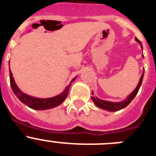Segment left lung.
<instances>
[{
    "instance_id": "8db88e82",
    "label": "left lung",
    "mask_w": 156,
    "mask_h": 156,
    "mask_svg": "<svg viewBox=\"0 0 156 156\" xmlns=\"http://www.w3.org/2000/svg\"><path fill=\"white\" fill-rule=\"evenodd\" d=\"M136 41H137V42L140 44V47H141V48L143 49L142 44H141V42H140L139 40H137V38H136ZM143 57H144V56H143ZM144 73H143L142 75H141V76H140V80H139V83H138V84H137V87L135 88L134 90H133V91L132 92V93L130 94H129L127 98H126V100L122 101H120V102H111V101H107L101 100V99L98 98L97 97H94H94H91L92 101H94V103L95 104V105H97L98 107H99V108H102V109L107 110V111L115 112V111H119V110L122 109V108H124L125 107H126V106H127L129 103L131 102V101L133 100V99L135 98V96L137 95V92H138L139 89H140V85H141V83H142L143 77H144ZM93 94H94V93L92 92V95Z\"/></svg>"
}]
</instances>
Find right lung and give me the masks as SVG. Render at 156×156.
Returning <instances> with one entry per match:
<instances>
[{"instance_id": "obj_1", "label": "right lung", "mask_w": 156, "mask_h": 156, "mask_svg": "<svg viewBox=\"0 0 156 156\" xmlns=\"http://www.w3.org/2000/svg\"><path fill=\"white\" fill-rule=\"evenodd\" d=\"M9 73H10V84L14 94L16 95V97L21 101L23 104H25L30 108H33V109L36 110L49 109V108H55L56 106L61 105L67 97L70 85H71V83L68 85L62 93L57 95L55 97L50 98H37L31 97L30 95L26 94L19 90V88L18 87L16 82L14 80V78L12 76V73L10 69H9ZM75 80L76 77L72 80L71 83L73 82Z\"/></svg>"}]
</instances>
